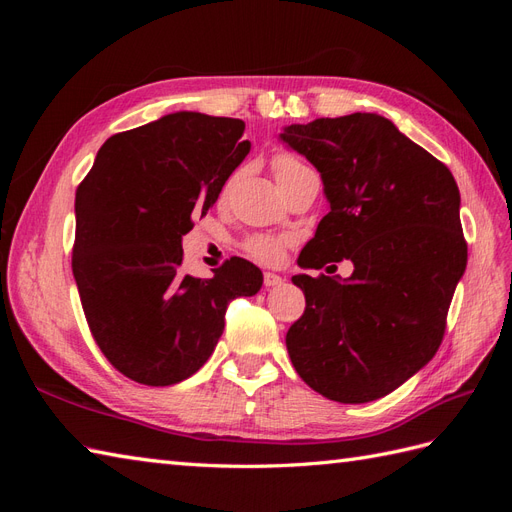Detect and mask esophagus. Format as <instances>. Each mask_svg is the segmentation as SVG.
<instances>
[{
  "instance_id": "1",
  "label": "esophagus",
  "mask_w": 512,
  "mask_h": 512,
  "mask_svg": "<svg viewBox=\"0 0 512 512\" xmlns=\"http://www.w3.org/2000/svg\"><path fill=\"white\" fill-rule=\"evenodd\" d=\"M262 282H265V286H280V284H284V280H282V277L280 275H277V273H265V275H262Z\"/></svg>"
}]
</instances>
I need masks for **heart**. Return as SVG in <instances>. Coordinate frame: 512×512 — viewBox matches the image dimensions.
Wrapping results in <instances>:
<instances>
[{
	"mask_svg": "<svg viewBox=\"0 0 512 512\" xmlns=\"http://www.w3.org/2000/svg\"><path fill=\"white\" fill-rule=\"evenodd\" d=\"M273 175L277 181L288 179L294 173H299V170L307 168L299 158L290 156V153H275L273 156ZM286 239L282 237H273V235H252L243 241V250L247 256H252L254 260L262 262V265H275V262H280L286 250Z\"/></svg>",
	"mask_w": 512,
	"mask_h": 512,
	"instance_id": "1",
	"label": "heart"
}]
</instances>
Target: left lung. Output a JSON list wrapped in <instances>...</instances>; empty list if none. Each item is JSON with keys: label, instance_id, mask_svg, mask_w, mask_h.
Instances as JSON below:
<instances>
[{"label": "left lung", "instance_id": "1", "mask_svg": "<svg viewBox=\"0 0 512 512\" xmlns=\"http://www.w3.org/2000/svg\"><path fill=\"white\" fill-rule=\"evenodd\" d=\"M282 138L318 168L331 203L299 265L354 262L344 282L292 277L305 312L286 333L290 361L316 393L365 404L404 384L442 344L468 262L459 188L446 164L374 113L297 123Z\"/></svg>", "mask_w": 512, "mask_h": 512}]
</instances>
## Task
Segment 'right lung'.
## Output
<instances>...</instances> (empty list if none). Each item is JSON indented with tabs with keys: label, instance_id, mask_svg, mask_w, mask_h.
<instances>
[{
	"label": "right lung",
	"instance_id": "right-lung-1",
	"mask_svg": "<svg viewBox=\"0 0 512 512\" xmlns=\"http://www.w3.org/2000/svg\"><path fill=\"white\" fill-rule=\"evenodd\" d=\"M245 123L173 113L113 134L76 188L72 273L91 337L119 374L177 384L207 363L232 299L262 273L232 256L211 280L181 271V237L250 151Z\"/></svg>",
	"mask_w": 512,
	"mask_h": 512
}]
</instances>
